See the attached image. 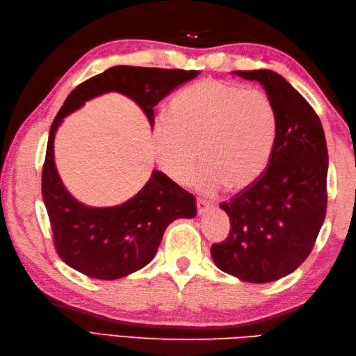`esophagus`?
<instances>
[{
    "mask_svg": "<svg viewBox=\"0 0 356 356\" xmlns=\"http://www.w3.org/2000/svg\"><path fill=\"white\" fill-rule=\"evenodd\" d=\"M211 208H213V203L208 200H203V199H197V214L199 216L207 214Z\"/></svg>",
    "mask_w": 356,
    "mask_h": 356,
    "instance_id": "1",
    "label": "esophagus"
}]
</instances>
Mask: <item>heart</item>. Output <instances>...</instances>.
<instances>
[{
  "label": "heart",
  "mask_w": 356,
  "mask_h": 356,
  "mask_svg": "<svg viewBox=\"0 0 356 356\" xmlns=\"http://www.w3.org/2000/svg\"><path fill=\"white\" fill-rule=\"evenodd\" d=\"M277 136V111L257 88L203 79L172 97L166 120L153 128V148L162 171L176 184L191 179L213 194L228 186L243 190L266 170Z\"/></svg>",
  "instance_id": "1"
}]
</instances>
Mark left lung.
Masks as SVG:
<instances>
[{"mask_svg":"<svg viewBox=\"0 0 356 356\" xmlns=\"http://www.w3.org/2000/svg\"><path fill=\"white\" fill-rule=\"evenodd\" d=\"M232 73L263 86L277 111V136L260 179L220 205L231 231L211 255L241 282L269 283L292 274L318 237L327 208V145L320 118L282 74Z\"/></svg>","mask_w":356,"mask_h":356,"instance_id":"left-lung-1","label":"left lung"}]
</instances>
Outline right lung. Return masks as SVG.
Wrapping results in <instances>:
<instances>
[{
	"label": "right lung",
	"mask_w": 356,
	"mask_h": 356,
	"mask_svg": "<svg viewBox=\"0 0 356 356\" xmlns=\"http://www.w3.org/2000/svg\"><path fill=\"white\" fill-rule=\"evenodd\" d=\"M199 73V70L116 65L82 82L67 96L50 127L42 166V200L56 251L74 270L97 280L130 275L154 259L171 222L193 218L197 213L194 195L162 171L151 172L142 190L120 205L96 208L81 203L67 191L56 170L53 140L58 127L65 116L87 101L110 92L133 99L153 127V108L159 101Z\"/></svg>",
	"instance_id": "add662e5"
}]
</instances>
